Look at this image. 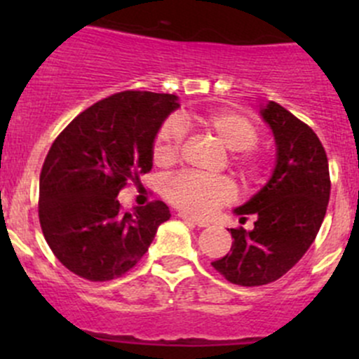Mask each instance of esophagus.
Listing matches in <instances>:
<instances>
[{
  "instance_id": "esophagus-1",
  "label": "esophagus",
  "mask_w": 359,
  "mask_h": 359,
  "mask_svg": "<svg viewBox=\"0 0 359 359\" xmlns=\"http://www.w3.org/2000/svg\"><path fill=\"white\" fill-rule=\"evenodd\" d=\"M179 217H180V219H182V220H187V222L194 224V226H198V227H208V226H210V222H208V220L194 219V217H189V215H186V213H179Z\"/></svg>"
}]
</instances>
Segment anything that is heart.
<instances>
[{"mask_svg": "<svg viewBox=\"0 0 359 359\" xmlns=\"http://www.w3.org/2000/svg\"><path fill=\"white\" fill-rule=\"evenodd\" d=\"M189 118L168 119L156 133L153 144V158L159 166L172 165L179 158L180 144L184 137V125ZM196 121L219 139L226 149L240 153L238 161L245 173L255 170V163L248 149L257 142V128L245 116L233 111H219L208 116H200ZM165 196L172 205L194 217H205L227 205L236 196L233 182L229 179H208L196 173H180L165 184Z\"/></svg>", "mask_w": 359, "mask_h": 359, "instance_id": "b5f03b06", "label": "heart"}]
</instances>
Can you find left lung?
<instances>
[{
	"label": "left lung",
	"instance_id": "obj_1",
	"mask_svg": "<svg viewBox=\"0 0 359 359\" xmlns=\"http://www.w3.org/2000/svg\"><path fill=\"white\" fill-rule=\"evenodd\" d=\"M259 114L274 137L273 173L234 208L241 222L255 217L253 229H231V253L212 262L241 287H260L287 274L313 245L330 200L328 159L316 133L273 100L262 104Z\"/></svg>",
	"mask_w": 359,
	"mask_h": 359
}]
</instances>
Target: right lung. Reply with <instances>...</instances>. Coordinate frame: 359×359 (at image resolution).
<instances>
[{"mask_svg": "<svg viewBox=\"0 0 359 359\" xmlns=\"http://www.w3.org/2000/svg\"><path fill=\"white\" fill-rule=\"evenodd\" d=\"M179 97L121 92L76 116L39 175V224L53 255L78 276L107 281L132 269L170 219L163 201L121 212L128 180L153 168V144Z\"/></svg>", "mask_w": 359, "mask_h": 359, "instance_id": "1", "label": "right lung"}]
</instances>
